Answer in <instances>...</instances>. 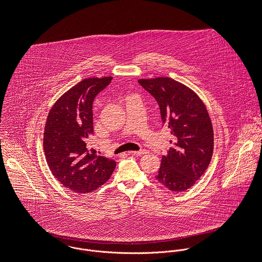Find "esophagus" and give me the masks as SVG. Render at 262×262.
Returning <instances> with one entry per match:
<instances>
[{
  "mask_svg": "<svg viewBox=\"0 0 262 262\" xmlns=\"http://www.w3.org/2000/svg\"><path fill=\"white\" fill-rule=\"evenodd\" d=\"M129 155H137V156H142L147 153V150H140V151H130L128 152Z\"/></svg>",
  "mask_w": 262,
  "mask_h": 262,
  "instance_id": "obj_1",
  "label": "esophagus"
}]
</instances>
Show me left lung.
<instances>
[{
	"mask_svg": "<svg viewBox=\"0 0 262 262\" xmlns=\"http://www.w3.org/2000/svg\"><path fill=\"white\" fill-rule=\"evenodd\" d=\"M140 84L157 101L162 124L171 130L173 147L162 156L156 180L172 192L195 185L213 153V128L200 97L170 77L141 78Z\"/></svg>",
	"mask_w": 262,
	"mask_h": 262,
	"instance_id": "1",
	"label": "left lung"
}]
</instances>
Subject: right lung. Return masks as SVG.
Instances as JSON below:
<instances>
[{
	"instance_id": "add662e5",
	"label": "right lung",
	"mask_w": 262,
	"mask_h": 262,
	"mask_svg": "<svg viewBox=\"0 0 262 262\" xmlns=\"http://www.w3.org/2000/svg\"><path fill=\"white\" fill-rule=\"evenodd\" d=\"M111 76L84 78L51 108L43 130V152L52 174L68 190L86 194L104 185L115 169L113 159L88 148L94 134L93 101Z\"/></svg>"
}]
</instances>
